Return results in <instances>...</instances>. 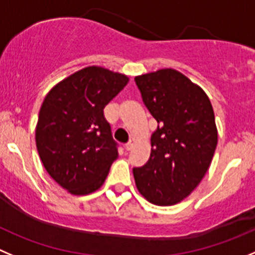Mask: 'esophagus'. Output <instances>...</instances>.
<instances>
[{"mask_svg":"<svg viewBox=\"0 0 255 255\" xmlns=\"http://www.w3.org/2000/svg\"><path fill=\"white\" fill-rule=\"evenodd\" d=\"M135 145H136V140L130 139V141L125 145V149L126 150H131V149H134Z\"/></svg>","mask_w":255,"mask_h":255,"instance_id":"esophagus-1","label":"esophagus"}]
</instances>
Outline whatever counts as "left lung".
Segmentation results:
<instances>
[{
	"mask_svg": "<svg viewBox=\"0 0 255 255\" xmlns=\"http://www.w3.org/2000/svg\"><path fill=\"white\" fill-rule=\"evenodd\" d=\"M157 129L142 168L132 169L139 193L151 204L180 203L200 184L218 144L214 110L204 90L174 69L135 77Z\"/></svg>",
	"mask_w": 255,
	"mask_h": 255,
	"instance_id": "8db88e82",
	"label": "left lung"
}]
</instances>
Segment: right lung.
I'll use <instances>...</instances> for the list:
<instances>
[{"label": "right lung", "instance_id": "right-lung-1", "mask_svg": "<svg viewBox=\"0 0 255 255\" xmlns=\"http://www.w3.org/2000/svg\"><path fill=\"white\" fill-rule=\"evenodd\" d=\"M128 82L120 72L87 66L57 82L41 105L38 155L48 175L72 195L100 189L118 159L104 108Z\"/></svg>", "mask_w": 255, "mask_h": 255}]
</instances>
